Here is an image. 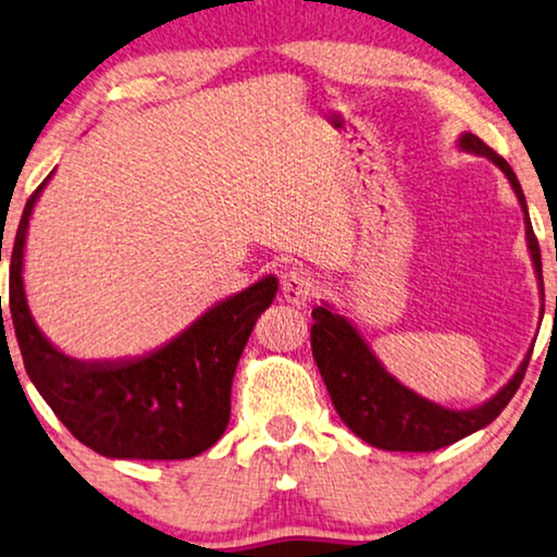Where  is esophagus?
<instances>
[{"label":"esophagus","instance_id":"1","mask_svg":"<svg viewBox=\"0 0 557 557\" xmlns=\"http://www.w3.org/2000/svg\"><path fill=\"white\" fill-rule=\"evenodd\" d=\"M315 287L318 280L313 277V272H308L306 267H293L283 277V298L287 306L306 308L310 298H313Z\"/></svg>","mask_w":557,"mask_h":557}]
</instances>
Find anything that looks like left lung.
I'll list each match as a JSON object with an SVG mask.
<instances>
[{
	"label": "left lung",
	"instance_id": "1",
	"mask_svg": "<svg viewBox=\"0 0 557 557\" xmlns=\"http://www.w3.org/2000/svg\"><path fill=\"white\" fill-rule=\"evenodd\" d=\"M456 147L461 152L488 158L507 175L524 216V239H528V251L532 267H535L540 300H545L540 244L535 239V232H532L528 201H524L522 185L517 181L515 170L492 147H486L476 135H471V132H461V137L456 139ZM313 329H310L313 359L338 418L346 422V428H351L354 435H359L369 446L382 450L425 454V450L446 448L450 443L486 428L488 422L499 418V412L509 405L515 392L520 389L532 356L530 346L522 364L511 374V380L496 395L488 397L486 403L469 407V410H450V407H443L433 403V399L418 395L410 387H405L395 374H389L359 329L346 315H341L331 302L323 300L321 306L313 308Z\"/></svg>",
	"mask_w": 557,
	"mask_h": 557
}]
</instances>
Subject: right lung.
<instances>
[{
    "mask_svg": "<svg viewBox=\"0 0 557 557\" xmlns=\"http://www.w3.org/2000/svg\"><path fill=\"white\" fill-rule=\"evenodd\" d=\"M53 173L25 203L10 259V313L29 382L96 454L119 461H181L203 454L228 425L236 364L257 318L277 295V277L267 274L213 302L152 351L73 359L35 323L22 277L29 219Z\"/></svg>",
    "mask_w": 557,
    "mask_h": 557,
    "instance_id": "obj_1",
    "label": "right lung"
}]
</instances>
